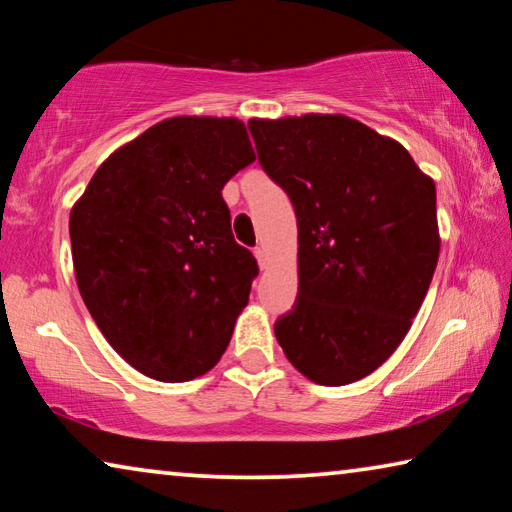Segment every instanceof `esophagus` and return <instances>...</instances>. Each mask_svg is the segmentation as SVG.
Here are the masks:
<instances>
[{
  "mask_svg": "<svg viewBox=\"0 0 512 512\" xmlns=\"http://www.w3.org/2000/svg\"><path fill=\"white\" fill-rule=\"evenodd\" d=\"M255 257H257L259 268H266V266H268V253H266L264 246H257V248H255Z\"/></svg>",
  "mask_w": 512,
  "mask_h": 512,
  "instance_id": "obj_1",
  "label": "esophagus"
}]
</instances>
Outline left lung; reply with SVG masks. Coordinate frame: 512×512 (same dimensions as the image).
Returning a JSON list of instances; mask_svg holds the SVG:
<instances>
[{
    "mask_svg": "<svg viewBox=\"0 0 512 512\" xmlns=\"http://www.w3.org/2000/svg\"><path fill=\"white\" fill-rule=\"evenodd\" d=\"M298 221V298L275 336L302 375L345 386L409 332L438 264L436 185L409 151L343 115L250 119Z\"/></svg>",
    "mask_w": 512,
    "mask_h": 512,
    "instance_id": "obj_1",
    "label": "left lung"
}]
</instances>
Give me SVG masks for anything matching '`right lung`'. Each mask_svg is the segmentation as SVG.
Returning a JSON list of instances; mask_svg holds the SVG:
<instances>
[{
	"label": "right lung",
	"mask_w": 512,
	"mask_h": 512,
	"mask_svg": "<svg viewBox=\"0 0 512 512\" xmlns=\"http://www.w3.org/2000/svg\"><path fill=\"white\" fill-rule=\"evenodd\" d=\"M253 160L237 119H164L112 153L69 214L85 307L142 375L189 381L228 348L259 268L221 189Z\"/></svg>",
	"instance_id": "1"
}]
</instances>
